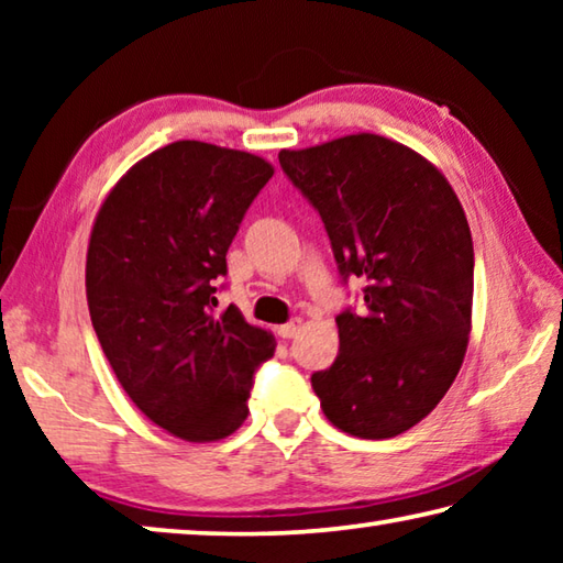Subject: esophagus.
Returning <instances> with one entry per match:
<instances>
[{"mask_svg": "<svg viewBox=\"0 0 563 563\" xmlns=\"http://www.w3.org/2000/svg\"><path fill=\"white\" fill-rule=\"evenodd\" d=\"M300 328H302V320H290V322H285V325L278 328V335L285 338V340H290V338L298 335Z\"/></svg>", "mask_w": 563, "mask_h": 563, "instance_id": "obj_1", "label": "esophagus"}]
</instances>
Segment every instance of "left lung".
I'll list each match as a JSON object with an SVG mask.
<instances>
[{"mask_svg": "<svg viewBox=\"0 0 563 563\" xmlns=\"http://www.w3.org/2000/svg\"><path fill=\"white\" fill-rule=\"evenodd\" d=\"M278 158L325 223L342 278L365 283L360 316L335 318V362L310 377L322 412L360 440L402 434L440 405L470 342L474 247L460 198L434 164L377 133Z\"/></svg>", "mask_w": 563, "mask_h": 563, "instance_id": "1", "label": "left lung"}]
</instances>
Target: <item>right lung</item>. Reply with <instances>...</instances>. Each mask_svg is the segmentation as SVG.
Segmentation results:
<instances>
[{"label":"right lung","mask_w":563,"mask_h":563,"mask_svg":"<svg viewBox=\"0 0 563 563\" xmlns=\"http://www.w3.org/2000/svg\"><path fill=\"white\" fill-rule=\"evenodd\" d=\"M268 161L203 141H176L133 164L91 228L87 300L113 375L151 422L186 442H216L247 417L253 373L275 338L235 305L216 316L247 206Z\"/></svg>","instance_id":"add662e5"}]
</instances>
